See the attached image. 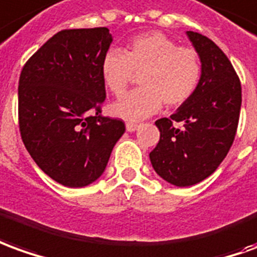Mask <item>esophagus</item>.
<instances>
[{
  "mask_svg": "<svg viewBox=\"0 0 257 257\" xmlns=\"http://www.w3.org/2000/svg\"><path fill=\"white\" fill-rule=\"evenodd\" d=\"M138 128V124H134V123H127L125 124V130L128 133H134Z\"/></svg>",
  "mask_w": 257,
  "mask_h": 257,
  "instance_id": "obj_1",
  "label": "esophagus"
}]
</instances>
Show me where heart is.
Returning <instances> with one entry per match:
<instances>
[{
    "label": "heart",
    "instance_id": "obj_1",
    "mask_svg": "<svg viewBox=\"0 0 257 257\" xmlns=\"http://www.w3.org/2000/svg\"><path fill=\"white\" fill-rule=\"evenodd\" d=\"M134 74H140L141 88L110 108L114 116L128 121L152 116L163 103L177 108L187 102L201 81L202 62L195 50L178 47L162 33H145L133 37L124 51L109 50L101 62V77L114 95L124 92Z\"/></svg>",
    "mask_w": 257,
    "mask_h": 257
}]
</instances>
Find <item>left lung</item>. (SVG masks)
<instances>
[{
  "instance_id": "left-lung-1",
  "label": "left lung",
  "mask_w": 257,
  "mask_h": 257,
  "mask_svg": "<svg viewBox=\"0 0 257 257\" xmlns=\"http://www.w3.org/2000/svg\"><path fill=\"white\" fill-rule=\"evenodd\" d=\"M187 37L201 58V81L176 113L155 121L161 140L149 154L158 176L176 187L201 183L220 166L234 143L242 102L241 83L224 52L199 33Z\"/></svg>"
}]
</instances>
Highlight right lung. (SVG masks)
Returning <instances> with one entry per match:
<instances>
[{"mask_svg":"<svg viewBox=\"0 0 257 257\" xmlns=\"http://www.w3.org/2000/svg\"><path fill=\"white\" fill-rule=\"evenodd\" d=\"M112 41L108 27L62 30L22 69V140L37 166L65 187L81 188L101 177L125 132L121 120L101 114V62Z\"/></svg>","mask_w":257,"mask_h":257,"instance_id":"obj_1","label":"right lung"}]
</instances>
